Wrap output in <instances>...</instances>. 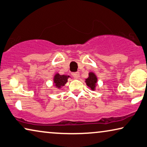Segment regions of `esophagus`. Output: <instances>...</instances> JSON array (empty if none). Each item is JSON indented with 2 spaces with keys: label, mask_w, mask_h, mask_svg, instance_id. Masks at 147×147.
Wrapping results in <instances>:
<instances>
[{
  "label": "esophagus",
  "mask_w": 147,
  "mask_h": 147,
  "mask_svg": "<svg viewBox=\"0 0 147 147\" xmlns=\"http://www.w3.org/2000/svg\"><path fill=\"white\" fill-rule=\"evenodd\" d=\"M72 75L74 78H78L80 76V74L78 72H74V73H72Z\"/></svg>",
  "instance_id": "obj_1"
}]
</instances>
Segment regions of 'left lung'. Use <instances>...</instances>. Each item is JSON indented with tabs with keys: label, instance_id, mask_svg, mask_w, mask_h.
I'll return each mask as SVG.
<instances>
[{
	"label": "left lung",
	"instance_id": "left-lung-1",
	"mask_svg": "<svg viewBox=\"0 0 147 147\" xmlns=\"http://www.w3.org/2000/svg\"><path fill=\"white\" fill-rule=\"evenodd\" d=\"M97 79L96 76L93 73H90L89 74V77L87 79H86V84L88 85V86H89L92 90H94L95 88V84L97 83Z\"/></svg>",
	"mask_w": 147,
	"mask_h": 147
}]
</instances>
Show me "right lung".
I'll return each mask as SVG.
<instances>
[{
    "instance_id": "add662e5",
    "label": "right lung",
    "mask_w": 147,
    "mask_h": 147,
    "mask_svg": "<svg viewBox=\"0 0 147 147\" xmlns=\"http://www.w3.org/2000/svg\"><path fill=\"white\" fill-rule=\"evenodd\" d=\"M69 77V76L60 75L59 74H55L54 76V80H53L55 86L59 88L63 86L67 82V79H68Z\"/></svg>"
}]
</instances>
